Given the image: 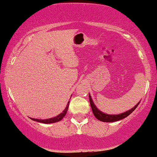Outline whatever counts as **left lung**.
<instances>
[{
  "mask_svg": "<svg viewBox=\"0 0 157 157\" xmlns=\"http://www.w3.org/2000/svg\"><path fill=\"white\" fill-rule=\"evenodd\" d=\"M89 99H90V106L92 108V113L97 119L101 122H113L115 121H118V120H120L122 119H124L126 117H127L128 115H129L132 113L136 109L138 104H140V101L138 103V104L136 105V106L129 110H128L127 112L119 114V115H108L106 113H104L101 111L97 109L95 105L94 104L93 101H92V99L91 98V96L89 94Z\"/></svg>",
  "mask_w": 157,
  "mask_h": 157,
  "instance_id": "left-lung-1",
  "label": "left lung"
}]
</instances>
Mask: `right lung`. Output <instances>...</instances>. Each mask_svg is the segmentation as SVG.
<instances>
[{
	"label": "right lung",
	"mask_w": 157,
	"mask_h": 157,
	"mask_svg": "<svg viewBox=\"0 0 157 157\" xmlns=\"http://www.w3.org/2000/svg\"><path fill=\"white\" fill-rule=\"evenodd\" d=\"M69 101H68L67 105L66 108L65 110H63V112L60 113V115H58V116H56L55 117L53 118H50V119H47V120H40V119H35V118H30V119L34 120V121L38 122H41V123H44V124H50V123H54V122H59L60 120H61L63 118L65 117V115H66L67 112L68 108H69Z\"/></svg>",
	"instance_id": "right-lung-1"
}]
</instances>
